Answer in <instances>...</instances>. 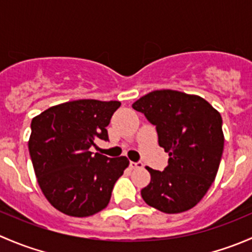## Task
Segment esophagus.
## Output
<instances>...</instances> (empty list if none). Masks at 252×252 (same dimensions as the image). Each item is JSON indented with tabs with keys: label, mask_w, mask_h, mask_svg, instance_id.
Listing matches in <instances>:
<instances>
[{
	"label": "esophagus",
	"mask_w": 252,
	"mask_h": 252,
	"mask_svg": "<svg viewBox=\"0 0 252 252\" xmlns=\"http://www.w3.org/2000/svg\"><path fill=\"white\" fill-rule=\"evenodd\" d=\"M144 167V164H142V162H130V168L131 169H136V168H142Z\"/></svg>",
	"instance_id": "1"
}]
</instances>
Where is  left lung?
Returning <instances> with one entry per match:
<instances>
[{
    "instance_id": "8db88e82",
    "label": "left lung",
    "mask_w": 252,
    "mask_h": 252,
    "mask_svg": "<svg viewBox=\"0 0 252 252\" xmlns=\"http://www.w3.org/2000/svg\"><path fill=\"white\" fill-rule=\"evenodd\" d=\"M133 108L156 126L159 146L169 155L164 171L146 167L151 182L142 199L164 213L190 210L217 175L224 146L220 113L205 98L177 90L151 91Z\"/></svg>"
}]
</instances>
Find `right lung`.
Returning a JSON list of instances; mask_svg holds the SVG:
<instances>
[{"instance_id": "obj_1", "label": "right lung", "mask_w": 252, "mask_h": 252, "mask_svg": "<svg viewBox=\"0 0 252 252\" xmlns=\"http://www.w3.org/2000/svg\"><path fill=\"white\" fill-rule=\"evenodd\" d=\"M119 106V101H69L32 118L29 154L40 189L56 210L89 217L108 205L129 159L89 150L108 140L106 126Z\"/></svg>"}]
</instances>
